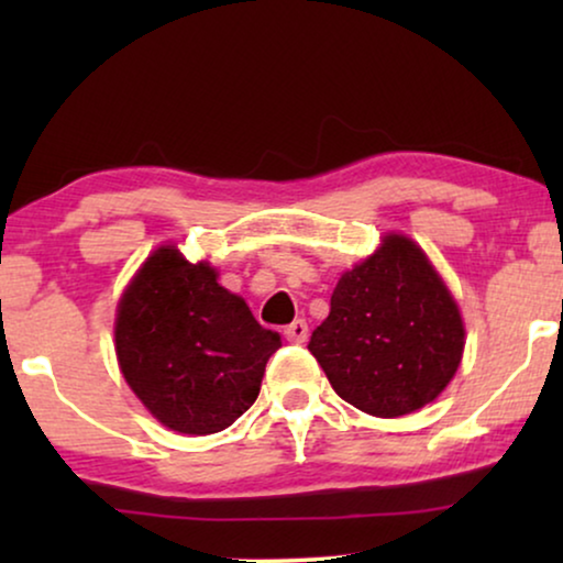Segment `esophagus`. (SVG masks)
<instances>
[{
	"label": "esophagus",
	"mask_w": 563,
	"mask_h": 563,
	"mask_svg": "<svg viewBox=\"0 0 563 563\" xmlns=\"http://www.w3.org/2000/svg\"><path fill=\"white\" fill-rule=\"evenodd\" d=\"M307 333H310V328H307L305 320H295L291 325L284 328V338H287L289 343H305Z\"/></svg>",
	"instance_id": "34e87169"
}]
</instances>
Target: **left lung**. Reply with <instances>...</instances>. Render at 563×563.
I'll list each match as a JSON object with an SVG mask.
<instances>
[{
    "mask_svg": "<svg viewBox=\"0 0 563 563\" xmlns=\"http://www.w3.org/2000/svg\"><path fill=\"white\" fill-rule=\"evenodd\" d=\"M307 349L338 397L376 418H399L449 387L464 353V320L420 245L391 233L338 279Z\"/></svg>",
    "mask_w": 563,
    "mask_h": 563,
    "instance_id": "1",
    "label": "left lung"
}]
</instances>
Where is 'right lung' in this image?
Instances as JSON below:
<instances>
[{
    "label": "right lung",
    "mask_w": 563,
    "mask_h": 563,
    "mask_svg": "<svg viewBox=\"0 0 563 563\" xmlns=\"http://www.w3.org/2000/svg\"><path fill=\"white\" fill-rule=\"evenodd\" d=\"M279 333L258 325L218 272L176 245L153 251L118 305L120 372L148 412L187 435L220 433L256 402Z\"/></svg>",
    "instance_id": "obj_1"
}]
</instances>
